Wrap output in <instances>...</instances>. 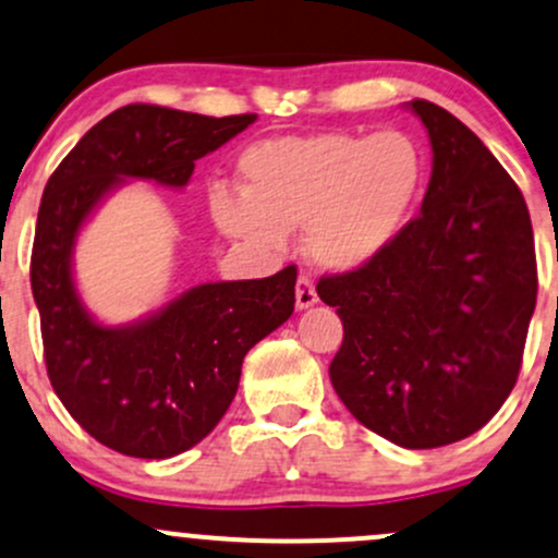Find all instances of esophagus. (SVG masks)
<instances>
[{
  "mask_svg": "<svg viewBox=\"0 0 558 558\" xmlns=\"http://www.w3.org/2000/svg\"><path fill=\"white\" fill-rule=\"evenodd\" d=\"M316 284H313L311 277H300L298 284H295V305L300 311L311 308V305H316Z\"/></svg>",
  "mask_w": 558,
  "mask_h": 558,
  "instance_id": "1",
  "label": "esophagus"
}]
</instances>
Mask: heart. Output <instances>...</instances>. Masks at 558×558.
Segmentation results:
<instances>
[{"mask_svg": "<svg viewBox=\"0 0 558 558\" xmlns=\"http://www.w3.org/2000/svg\"><path fill=\"white\" fill-rule=\"evenodd\" d=\"M427 171L422 144L398 129L274 136L242 153V190L213 192L210 213L223 234L266 253H284L305 227L316 266L359 271L409 227Z\"/></svg>", "mask_w": 558, "mask_h": 558, "instance_id": "obj_1", "label": "heart"}]
</instances>
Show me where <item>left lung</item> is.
Segmentation results:
<instances>
[{
  "label": "left lung",
  "instance_id": "left-lung-1",
  "mask_svg": "<svg viewBox=\"0 0 558 558\" xmlns=\"http://www.w3.org/2000/svg\"><path fill=\"white\" fill-rule=\"evenodd\" d=\"M432 144L422 210L377 260L318 281L342 318L329 366L363 427L440 448L485 427L514 390L537 298L535 242L514 179L440 105H405Z\"/></svg>",
  "mask_w": 558,
  "mask_h": 558
}]
</instances>
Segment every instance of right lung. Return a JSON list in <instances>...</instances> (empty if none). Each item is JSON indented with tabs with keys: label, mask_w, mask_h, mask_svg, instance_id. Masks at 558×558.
I'll use <instances>...</instances> for the list:
<instances>
[{
	"label": "right lung",
	"mask_w": 558,
	"mask_h": 558,
	"mask_svg": "<svg viewBox=\"0 0 558 558\" xmlns=\"http://www.w3.org/2000/svg\"><path fill=\"white\" fill-rule=\"evenodd\" d=\"M255 118L126 105L86 131L44 186L31 290L49 381L68 414L123 456L171 459L210 435L236 396L247 350L295 311L298 268L197 284L140 322L108 327L76 290L78 231L126 179L186 186L195 160Z\"/></svg>",
	"instance_id": "add662e5"
}]
</instances>
